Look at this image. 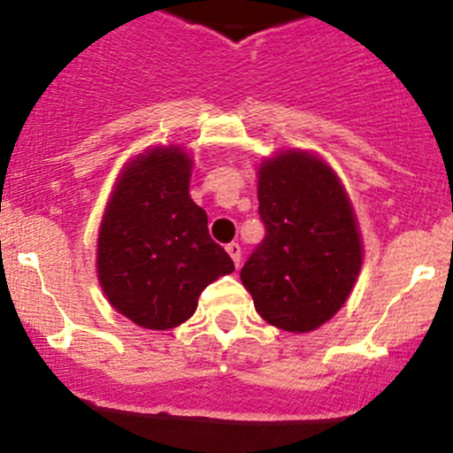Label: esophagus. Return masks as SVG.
I'll use <instances>...</instances> for the list:
<instances>
[{
  "instance_id": "obj_1",
  "label": "esophagus",
  "mask_w": 453,
  "mask_h": 453,
  "mask_svg": "<svg viewBox=\"0 0 453 453\" xmlns=\"http://www.w3.org/2000/svg\"><path fill=\"white\" fill-rule=\"evenodd\" d=\"M226 250H227V254H230V257H232V261H234V265L239 267V263H241V245L239 243H230Z\"/></svg>"
}]
</instances>
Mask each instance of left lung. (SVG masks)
Here are the masks:
<instances>
[{
	"mask_svg": "<svg viewBox=\"0 0 453 453\" xmlns=\"http://www.w3.org/2000/svg\"><path fill=\"white\" fill-rule=\"evenodd\" d=\"M265 239L241 270L263 320L314 332L352 294L363 239L348 190L332 165L307 150H279L258 165Z\"/></svg>",
	"mask_w": 453,
	"mask_h": 453,
	"instance_id": "left-lung-1",
	"label": "left lung"
}]
</instances>
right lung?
<instances>
[{
	"instance_id": "right-lung-1",
	"label": "right lung",
	"mask_w": 453,
	"mask_h": 453,
	"mask_svg": "<svg viewBox=\"0 0 453 453\" xmlns=\"http://www.w3.org/2000/svg\"><path fill=\"white\" fill-rule=\"evenodd\" d=\"M195 161L177 143L148 148L117 177L96 239V279L119 314L146 329H173L201 292L234 272L210 239L208 214L190 199Z\"/></svg>"
}]
</instances>
